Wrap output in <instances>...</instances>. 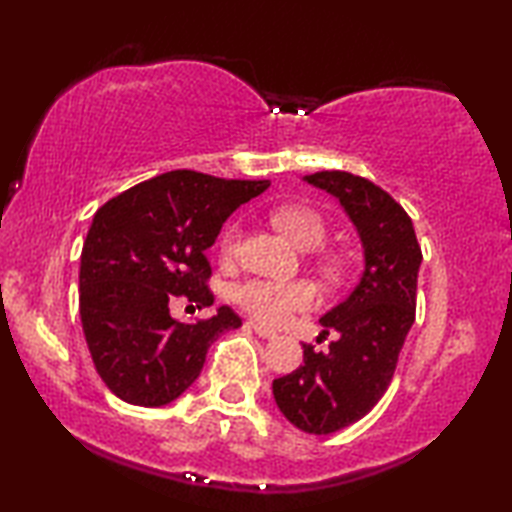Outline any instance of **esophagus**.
Wrapping results in <instances>:
<instances>
[{
    "label": "esophagus",
    "mask_w": 512,
    "mask_h": 512,
    "mask_svg": "<svg viewBox=\"0 0 512 512\" xmlns=\"http://www.w3.org/2000/svg\"><path fill=\"white\" fill-rule=\"evenodd\" d=\"M250 326H253V330L257 332L259 337H264V339H273V337H275V332H273V330L264 328V326H259V323H255V321H250Z\"/></svg>",
    "instance_id": "esophagus-1"
}]
</instances>
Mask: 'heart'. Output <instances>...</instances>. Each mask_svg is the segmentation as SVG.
Listing matches in <instances>:
<instances>
[{
	"label": "heart",
	"mask_w": 512,
	"mask_h": 512,
	"mask_svg": "<svg viewBox=\"0 0 512 512\" xmlns=\"http://www.w3.org/2000/svg\"><path fill=\"white\" fill-rule=\"evenodd\" d=\"M271 223L287 234V237L303 250H319L328 239V223L316 209L307 205H280L271 212ZM243 230L239 223H230L221 234L223 262L237 259L241 250ZM316 269L330 282L344 278V259L332 253L316 255ZM234 300L253 319L264 326H282L291 314L307 312L316 305V287L310 280H246L234 289Z\"/></svg>",
	"instance_id": "b5f03b06"
}]
</instances>
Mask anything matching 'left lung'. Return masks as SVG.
Masks as SVG:
<instances>
[{"mask_svg":"<svg viewBox=\"0 0 512 512\" xmlns=\"http://www.w3.org/2000/svg\"><path fill=\"white\" fill-rule=\"evenodd\" d=\"M305 180L339 198L364 248V271L342 303L321 316L328 351L303 344V364L273 380L282 415L305 433L328 435L362 419L392 383L415 323L421 248L410 216L387 191L346 170Z\"/></svg>","mask_w":512,"mask_h":512,"instance_id":"obj_1","label":"left lung"}]
</instances>
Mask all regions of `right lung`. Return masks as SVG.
Wrapping results in <instances>:
<instances>
[{
    "label": "right lung",
    "instance_id": "1",
    "mask_svg": "<svg viewBox=\"0 0 512 512\" xmlns=\"http://www.w3.org/2000/svg\"><path fill=\"white\" fill-rule=\"evenodd\" d=\"M269 180L170 170L97 209L81 250L79 314L97 373L118 399L143 408L175 401L200 376L207 351L241 326L232 307L182 323L175 300L214 305L205 250Z\"/></svg>",
    "mask_w": 512,
    "mask_h": 512
}]
</instances>
